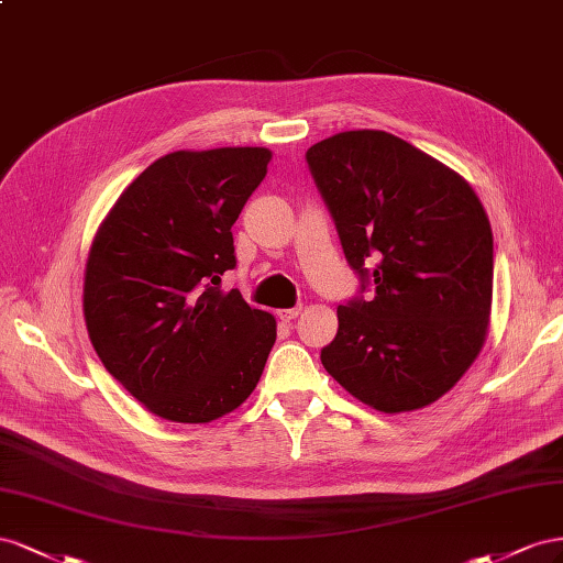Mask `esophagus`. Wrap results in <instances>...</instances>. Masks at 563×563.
Instances as JSON below:
<instances>
[{"label":"esophagus","instance_id":"1","mask_svg":"<svg viewBox=\"0 0 563 563\" xmlns=\"http://www.w3.org/2000/svg\"><path fill=\"white\" fill-rule=\"evenodd\" d=\"M301 313V307H295V309H283L278 311V318L283 320V323H292V320Z\"/></svg>","mask_w":563,"mask_h":563}]
</instances>
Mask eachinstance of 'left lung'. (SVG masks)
I'll use <instances>...</instances> for the list:
<instances>
[{"mask_svg":"<svg viewBox=\"0 0 563 563\" xmlns=\"http://www.w3.org/2000/svg\"><path fill=\"white\" fill-rule=\"evenodd\" d=\"M307 165L361 280L336 309L340 328L320 361L382 412L433 404L486 340L493 231L484 205L460 174L387 132L318 141Z\"/></svg>","mask_w":563,"mask_h":563,"instance_id":"1","label":"left lung"}]
</instances>
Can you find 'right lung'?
<instances>
[{
	"label": "right lung",
	"mask_w": 563,
	"mask_h": 563,
	"mask_svg": "<svg viewBox=\"0 0 563 563\" xmlns=\"http://www.w3.org/2000/svg\"><path fill=\"white\" fill-rule=\"evenodd\" d=\"M266 148L176 151L126 186L96 233L85 276L89 340L106 371L151 412L202 424L260 382L276 320L221 276L231 227L264 181Z\"/></svg>",
	"instance_id": "1"
}]
</instances>
